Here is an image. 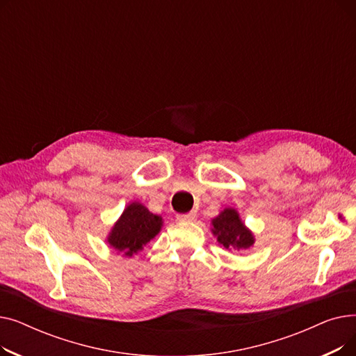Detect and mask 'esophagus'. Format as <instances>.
I'll return each instance as SVG.
<instances>
[{"instance_id": "1", "label": "esophagus", "mask_w": 356, "mask_h": 356, "mask_svg": "<svg viewBox=\"0 0 356 356\" xmlns=\"http://www.w3.org/2000/svg\"><path fill=\"white\" fill-rule=\"evenodd\" d=\"M195 218H196L195 212H189V213H184V215H177V220H181V222H191V220H195Z\"/></svg>"}]
</instances>
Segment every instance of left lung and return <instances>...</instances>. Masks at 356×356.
Returning <instances> with one entry per match:
<instances>
[{
  "instance_id": "obj_1",
  "label": "left lung",
  "mask_w": 356,
  "mask_h": 356,
  "mask_svg": "<svg viewBox=\"0 0 356 356\" xmlns=\"http://www.w3.org/2000/svg\"><path fill=\"white\" fill-rule=\"evenodd\" d=\"M211 232L216 238L218 244L228 251L250 250L255 244L254 232L241 219L235 208H225L211 220Z\"/></svg>"
}]
</instances>
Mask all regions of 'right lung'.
<instances>
[{"instance_id":"1","label":"right lung","mask_w":356,"mask_h":356,"mask_svg":"<svg viewBox=\"0 0 356 356\" xmlns=\"http://www.w3.org/2000/svg\"><path fill=\"white\" fill-rule=\"evenodd\" d=\"M163 218L149 212L141 202H129L106 235L109 247L131 258L144 250L163 228Z\"/></svg>"}]
</instances>
